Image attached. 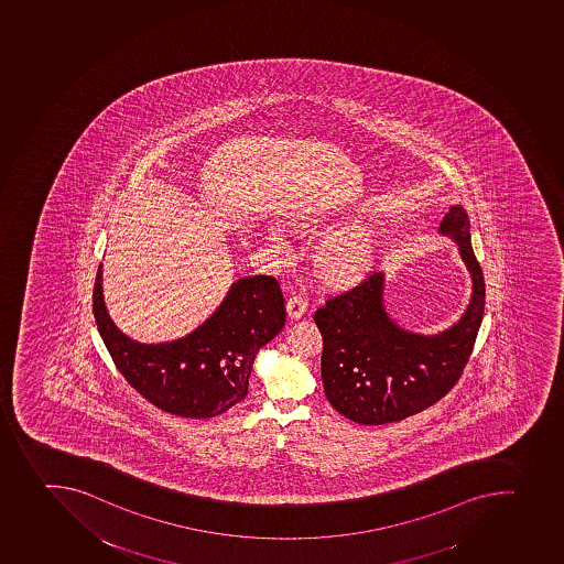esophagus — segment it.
Masks as SVG:
<instances>
[{
  "label": "esophagus",
  "mask_w": 564,
  "mask_h": 564,
  "mask_svg": "<svg viewBox=\"0 0 564 564\" xmlns=\"http://www.w3.org/2000/svg\"><path fill=\"white\" fill-rule=\"evenodd\" d=\"M305 310H307V304H305V300L300 295H293L288 299V304H285V311H288V316H290L291 321H299L304 315Z\"/></svg>",
  "instance_id": "34e87169"
}]
</instances>
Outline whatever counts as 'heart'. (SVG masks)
Listing matches in <instances>:
<instances>
[{"label":"heart","mask_w":564,"mask_h":564,"mask_svg":"<svg viewBox=\"0 0 564 564\" xmlns=\"http://www.w3.org/2000/svg\"><path fill=\"white\" fill-rule=\"evenodd\" d=\"M327 228V218L316 214H300L290 220L291 231L304 239H315ZM380 251V229L371 224H349L316 243L311 268L327 290L346 291L361 284L375 271Z\"/></svg>","instance_id":"heart-1"}]
</instances>
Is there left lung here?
I'll return each instance as SVG.
<instances>
[{"label": "left lung", "mask_w": 564, "mask_h": 564, "mask_svg": "<svg viewBox=\"0 0 564 564\" xmlns=\"http://www.w3.org/2000/svg\"><path fill=\"white\" fill-rule=\"evenodd\" d=\"M440 231L456 240L473 274V299L451 329L423 336L394 324L383 307V273H372L315 313L324 340L325 397L347 420L361 425L401 422L447 397L462 378L481 327L485 280L467 212L452 206Z\"/></svg>", "instance_id": "1"}]
</instances>
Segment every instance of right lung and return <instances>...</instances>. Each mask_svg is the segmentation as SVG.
<instances>
[{
  "label": "right lung",
  "mask_w": 564,
  "mask_h": 564,
  "mask_svg": "<svg viewBox=\"0 0 564 564\" xmlns=\"http://www.w3.org/2000/svg\"><path fill=\"white\" fill-rule=\"evenodd\" d=\"M102 265L94 284V316L124 380L152 405L175 416L206 420L248 394L254 356L285 324L284 295L269 274L237 280L200 327L166 344L122 335L102 296Z\"/></svg>",
  "instance_id": "obj_1"
}]
</instances>
